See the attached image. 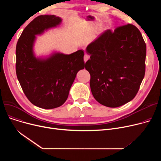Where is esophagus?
<instances>
[{"mask_svg":"<svg viewBox=\"0 0 161 161\" xmlns=\"http://www.w3.org/2000/svg\"><path fill=\"white\" fill-rule=\"evenodd\" d=\"M83 58H84V61L86 62L88 60V59L89 58V55H87V54H85V55H84Z\"/></svg>","mask_w":161,"mask_h":161,"instance_id":"esophagus-1","label":"esophagus"}]
</instances>
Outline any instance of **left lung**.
I'll return each mask as SVG.
<instances>
[{"label":"left lung","instance_id":"1","mask_svg":"<svg viewBox=\"0 0 161 161\" xmlns=\"http://www.w3.org/2000/svg\"><path fill=\"white\" fill-rule=\"evenodd\" d=\"M86 69L97 102L116 108L130 102L140 89L146 72V45L132 24L106 30L86 48Z\"/></svg>","mask_w":161,"mask_h":161}]
</instances>
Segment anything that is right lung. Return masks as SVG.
<instances>
[{
  "instance_id": "obj_1",
  "label": "right lung",
  "mask_w": 161,
  "mask_h": 161,
  "mask_svg": "<svg viewBox=\"0 0 161 161\" xmlns=\"http://www.w3.org/2000/svg\"><path fill=\"white\" fill-rule=\"evenodd\" d=\"M61 22L54 15L36 17L25 28L16 45L15 70L23 91L32 104L44 109L65 103L76 74L85 67L81 49L70 55L57 53L47 59L34 55L35 35Z\"/></svg>"
}]
</instances>
